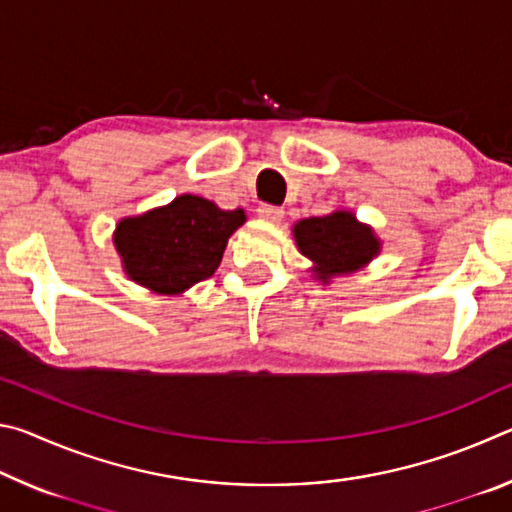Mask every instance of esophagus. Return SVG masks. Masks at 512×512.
<instances>
[{"label": "esophagus", "instance_id": "34e87169", "mask_svg": "<svg viewBox=\"0 0 512 512\" xmlns=\"http://www.w3.org/2000/svg\"><path fill=\"white\" fill-rule=\"evenodd\" d=\"M257 214L268 223H280L284 219V210H282V207H277V205H259Z\"/></svg>", "mask_w": 512, "mask_h": 512}]
</instances>
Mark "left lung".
<instances>
[{
    "mask_svg": "<svg viewBox=\"0 0 512 512\" xmlns=\"http://www.w3.org/2000/svg\"><path fill=\"white\" fill-rule=\"evenodd\" d=\"M293 239L300 255L311 262V280L320 284L361 271L381 253V239L372 225L361 223L348 210L298 221L293 225Z\"/></svg>",
    "mask_w": 512,
    "mask_h": 512,
    "instance_id": "obj_1",
    "label": "left lung"
}]
</instances>
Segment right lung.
Returning <instances> with one entry per match:
<instances>
[{"label":"right lung","mask_w":512,"mask_h":512,"mask_svg":"<svg viewBox=\"0 0 512 512\" xmlns=\"http://www.w3.org/2000/svg\"><path fill=\"white\" fill-rule=\"evenodd\" d=\"M246 212L221 210L207 198L183 194L153 210L124 216L112 232L121 268L140 287L180 296L212 277Z\"/></svg>","instance_id":"add662e5"}]
</instances>
